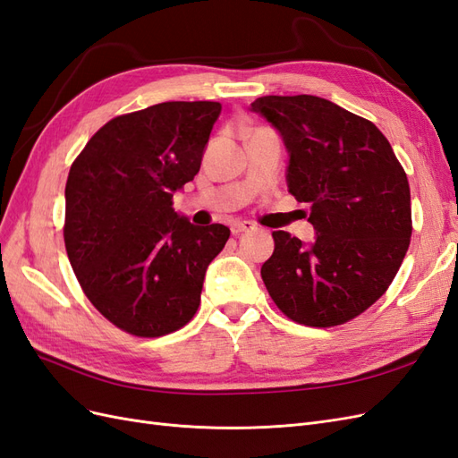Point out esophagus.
<instances>
[{"instance_id":"esophagus-1","label":"esophagus","mask_w":458,"mask_h":458,"mask_svg":"<svg viewBox=\"0 0 458 458\" xmlns=\"http://www.w3.org/2000/svg\"><path fill=\"white\" fill-rule=\"evenodd\" d=\"M254 224H250V221H234V224L231 225V233L233 234H241V233H248V231H254Z\"/></svg>"}]
</instances>
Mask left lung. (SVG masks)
<instances>
[{"mask_svg":"<svg viewBox=\"0 0 458 458\" xmlns=\"http://www.w3.org/2000/svg\"><path fill=\"white\" fill-rule=\"evenodd\" d=\"M290 152L288 192L310 202L311 246L273 231L261 279L275 306L306 327L352 321L401 267L412 233L411 189L390 141L367 118L315 95H266L252 103Z\"/></svg>","mask_w":458,"mask_h":458,"instance_id":"1","label":"left lung"}]
</instances>
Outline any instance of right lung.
I'll list each match as a JSON object with an SVG mask.
<instances>
[{
    "label": "right lung",
    "mask_w": 458,
    "mask_h": 458,
    "mask_svg": "<svg viewBox=\"0 0 458 458\" xmlns=\"http://www.w3.org/2000/svg\"><path fill=\"white\" fill-rule=\"evenodd\" d=\"M219 113L214 101H170L116 116L68 172V259L93 308L128 335L185 327L206 267L229 239V227H197L172 208L174 192L199 174Z\"/></svg>",
    "instance_id": "right-lung-1"
}]
</instances>
